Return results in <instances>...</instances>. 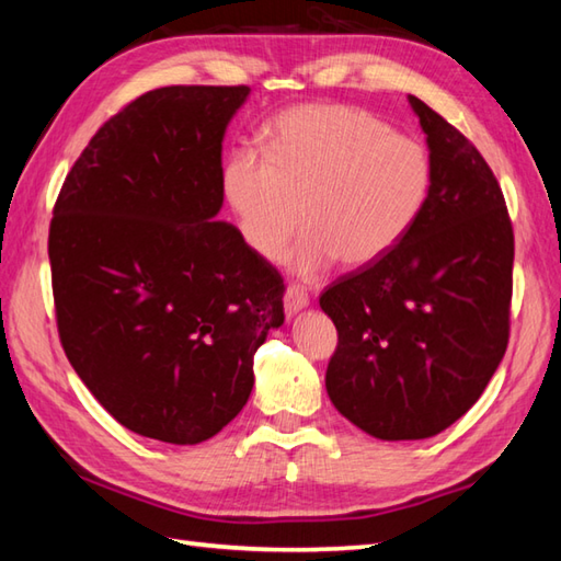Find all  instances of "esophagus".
<instances>
[{
    "instance_id": "34e87169",
    "label": "esophagus",
    "mask_w": 561,
    "mask_h": 561,
    "mask_svg": "<svg viewBox=\"0 0 561 561\" xmlns=\"http://www.w3.org/2000/svg\"><path fill=\"white\" fill-rule=\"evenodd\" d=\"M308 306V294L296 287V284H291V287L284 291V311H287V316H296L299 311H304V308Z\"/></svg>"
}]
</instances>
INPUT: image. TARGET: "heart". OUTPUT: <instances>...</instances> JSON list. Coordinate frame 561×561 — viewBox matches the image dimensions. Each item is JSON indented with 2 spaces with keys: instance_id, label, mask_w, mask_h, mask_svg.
Here are the masks:
<instances>
[{
  "instance_id": "1",
  "label": "heart",
  "mask_w": 561,
  "mask_h": 561,
  "mask_svg": "<svg viewBox=\"0 0 561 561\" xmlns=\"http://www.w3.org/2000/svg\"><path fill=\"white\" fill-rule=\"evenodd\" d=\"M434 161L416 137L342 103L299 105L267 127V151L241 145L221 165V193L243 241L279 260L311 229L289 265L316 277L342 260L368 267L388 257L422 219Z\"/></svg>"
}]
</instances>
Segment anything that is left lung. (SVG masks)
I'll list each match as a JSON object with an SVG mask.
<instances>
[{
	"mask_svg": "<svg viewBox=\"0 0 561 561\" xmlns=\"http://www.w3.org/2000/svg\"><path fill=\"white\" fill-rule=\"evenodd\" d=\"M434 161L412 233L376 265L337 279L320 308L337 328L325 388L380 440L444 432L480 400L508 344L514 229L482 153L408 96Z\"/></svg>",
	"mask_w": 561,
	"mask_h": 561,
	"instance_id": "obj_1",
	"label": "left lung"
}]
</instances>
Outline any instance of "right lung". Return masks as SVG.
<instances>
[{
  "label": "right lung",
  "instance_id": "obj_1",
  "mask_svg": "<svg viewBox=\"0 0 561 561\" xmlns=\"http://www.w3.org/2000/svg\"><path fill=\"white\" fill-rule=\"evenodd\" d=\"M248 87H163L111 117L50 224L69 364L117 422L163 444L219 434L284 323L279 272L219 221L221 141Z\"/></svg>",
  "mask_w": 561,
  "mask_h": 561
}]
</instances>
